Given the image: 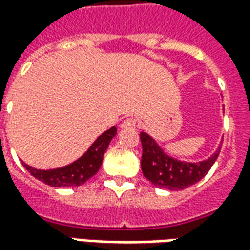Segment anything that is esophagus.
<instances>
[{"label":"esophagus","instance_id":"1","mask_svg":"<svg viewBox=\"0 0 250 250\" xmlns=\"http://www.w3.org/2000/svg\"><path fill=\"white\" fill-rule=\"evenodd\" d=\"M135 125H136V119H134V118H127V119H125L123 122H122L120 127H122L123 130H128V128H134Z\"/></svg>","mask_w":250,"mask_h":250}]
</instances>
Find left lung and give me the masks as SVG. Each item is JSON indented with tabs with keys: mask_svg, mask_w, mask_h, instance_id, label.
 I'll return each mask as SVG.
<instances>
[{
	"mask_svg": "<svg viewBox=\"0 0 250 250\" xmlns=\"http://www.w3.org/2000/svg\"><path fill=\"white\" fill-rule=\"evenodd\" d=\"M141 142L143 148L142 173L154 186L167 190H182L197 184L208 174L221 151V147H218L205 161L185 162L167 155L155 139L145 131L141 132Z\"/></svg>",
	"mask_w": 250,
	"mask_h": 250,
	"instance_id": "obj_1",
	"label": "left lung"
}]
</instances>
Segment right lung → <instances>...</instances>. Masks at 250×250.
Here are the masks:
<instances>
[{
  "label": "right lung",
  "instance_id": "add662e5",
  "mask_svg": "<svg viewBox=\"0 0 250 250\" xmlns=\"http://www.w3.org/2000/svg\"><path fill=\"white\" fill-rule=\"evenodd\" d=\"M115 135H116V127L114 125L109 130L104 131L79 159L66 166H62V167L40 170V168L32 167L24 162L22 165L35 178L49 185V186H53V188L80 186L98 173L99 168L102 166V162H103L104 152Z\"/></svg>",
  "mask_w": 250,
  "mask_h": 250
}]
</instances>
